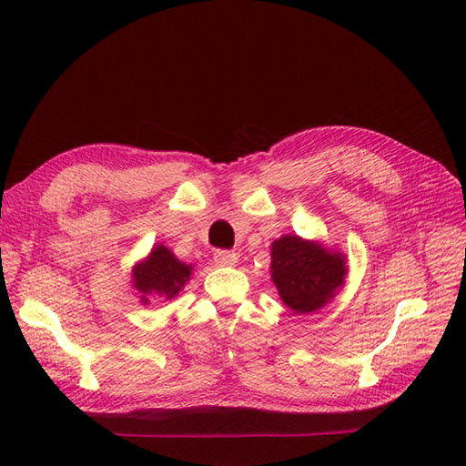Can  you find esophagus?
<instances>
[{
    "label": "esophagus",
    "mask_w": 466,
    "mask_h": 466,
    "mask_svg": "<svg viewBox=\"0 0 466 466\" xmlns=\"http://www.w3.org/2000/svg\"><path fill=\"white\" fill-rule=\"evenodd\" d=\"M237 255L231 250H216L214 252V262L218 266H235L237 264Z\"/></svg>",
    "instance_id": "esophagus-1"
}]
</instances>
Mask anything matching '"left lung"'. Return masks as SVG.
<instances>
[{"instance_id": "1", "label": "left lung", "mask_w": 466, "mask_h": 466, "mask_svg": "<svg viewBox=\"0 0 466 466\" xmlns=\"http://www.w3.org/2000/svg\"><path fill=\"white\" fill-rule=\"evenodd\" d=\"M270 257V274L279 299L295 315L319 311L346 286V255L320 241L288 233L272 243Z\"/></svg>"}]
</instances>
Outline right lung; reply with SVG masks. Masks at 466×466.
<instances>
[{
    "instance_id": "right-lung-1",
    "label": "right lung",
    "mask_w": 466,
    "mask_h": 466,
    "mask_svg": "<svg viewBox=\"0 0 466 466\" xmlns=\"http://www.w3.org/2000/svg\"><path fill=\"white\" fill-rule=\"evenodd\" d=\"M194 268L175 257L171 248L157 243L149 255L132 266V289L139 303L149 305L153 298L173 299L192 278Z\"/></svg>"
}]
</instances>
